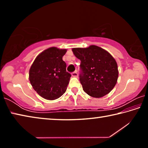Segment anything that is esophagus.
Returning <instances> with one entry per match:
<instances>
[{"mask_svg": "<svg viewBox=\"0 0 148 148\" xmlns=\"http://www.w3.org/2000/svg\"><path fill=\"white\" fill-rule=\"evenodd\" d=\"M77 76H78V74H77V72H76H76H72V77H77Z\"/></svg>", "mask_w": 148, "mask_h": 148, "instance_id": "1", "label": "esophagus"}]
</instances>
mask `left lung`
Listing matches in <instances>:
<instances>
[{"instance_id": "1", "label": "left lung", "mask_w": 148, "mask_h": 148, "mask_svg": "<svg viewBox=\"0 0 148 148\" xmlns=\"http://www.w3.org/2000/svg\"><path fill=\"white\" fill-rule=\"evenodd\" d=\"M72 50L81 61L79 81L84 91L95 98L108 94L116 86L119 75L117 64L112 55L95 45Z\"/></svg>"}]
</instances>
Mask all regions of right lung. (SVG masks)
<instances>
[{
	"mask_svg": "<svg viewBox=\"0 0 148 148\" xmlns=\"http://www.w3.org/2000/svg\"><path fill=\"white\" fill-rule=\"evenodd\" d=\"M66 51V49L49 47L38 55L32 62L29 69V81L42 98L53 101L66 91L71 77L62 60Z\"/></svg>",
	"mask_w": 148,
	"mask_h": 148,
	"instance_id": "add662e5",
	"label": "right lung"
}]
</instances>
